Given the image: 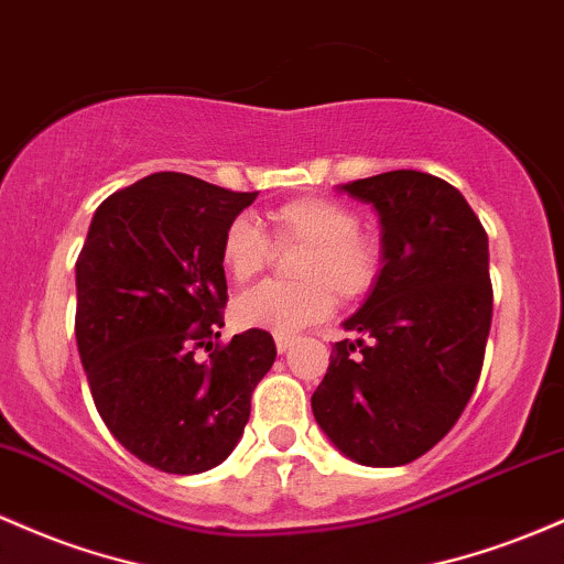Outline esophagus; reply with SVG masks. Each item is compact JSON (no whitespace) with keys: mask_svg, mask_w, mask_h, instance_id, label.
<instances>
[{"mask_svg":"<svg viewBox=\"0 0 564 564\" xmlns=\"http://www.w3.org/2000/svg\"><path fill=\"white\" fill-rule=\"evenodd\" d=\"M294 345V337H275V350L286 352Z\"/></svg>","mask_w":564,"mask_h":564,"instance_id":"esophagus-1","label":"esophagus"}]
</instances>
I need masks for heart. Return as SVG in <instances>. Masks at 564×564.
<instances>
[{
  "instance_id": "obj_1",
  "label": "heart",
  "mask_w": 564,
  "mask_h": 564,
  "mask_svg": "<svg viewBox=\"0 0 564 564\" xmlns=\"http://www.w3.org/2000/svg\"><path fill=\"white\" fill-rule=\"evenodd\" d=\"M268 227L240 214L221 232V268L235 283H249L270 268L275 249H302L294 262L296 283H264L235 305V318L249 329L294 337L334 311V296L356 305L375 292L386 268L382 246L361 230L345 203L305 195L268 212ZM273 240L270 241L269 238Z\"/></svg>"
}]
</instances>
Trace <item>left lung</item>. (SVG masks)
Masks as SVG:
<instances>
[{
	"instance_id": "8db88e82",
	"label": "left lung",
	"mask_w": 564,
	"mask_h": 564,
	"mask_svg": "<svg viewBox=\"0 0 564 564\" xmlns=\"http://www.w3.org/2000/svg\"><path fill=\"white\" fill-rule=\"evenodd\" d=\"M372 203L386 268L334 343L311 404L334 447L361 466H404L457 423L492 324L487 232L466 197L423 171L343 184Z\"/></svg>"
}]
</instances>
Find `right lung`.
I'll list each match as a JSON object with an SVG mask.
<instances>
[{"label": "right lung", "mask_w": 564, "mask_h": 564, "mask_svg": "<svg viewBox=\"0 0 564 564\" xmlns=\"http://www.w3.org/2000/svg\"><path fill=\"white\" fill-rule=\"evenodd\" d=\"M253 197L152 173L96 208L77 257L74 334L93 401L111 436L158 471L219 466L275 361L264 329L216 343L227 305L221 232Z\"/></svg>", "instance_id": "add662e5"}]
</instances>
